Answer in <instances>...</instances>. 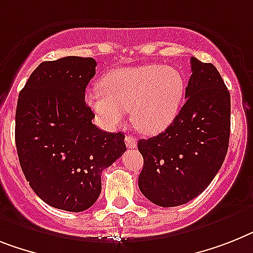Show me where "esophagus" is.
<instances>
[{"instance_id":"esophagus-1","label":"esophagus","mask_w":253,"mask_h":253,"mask_svg":"<svg viewBox=\"0 0 253 253\" xmlns=\"http://www.w3.org/2000/svg\"><path fill=\"white\" fill-rule=\"evenodd\" d=\"M125 143H126L128 149H135V146H137V141H135L133 135H126L125 137Z\"/></svg>"}]
</instances>
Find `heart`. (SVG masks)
<instances>
[{
    "label": "heart",
    "instance_id": "heart-1",
    "mask_svg": "<svg viewBox=\"0 0 253 253\" xmlns=\"http://www.w3.org/2000/svg\"><path fill=\"white\" fill-rule=\"evenodd\" d=\"M101 86L85 99L104 128L122 124L130 110L133 124L146 134L160 133L172 124L185 93L178 71L160 64L119 68L102 79Z\"/></svg>",
    "mask_w": 253,
    "mask_h": 253
}]
</instances>
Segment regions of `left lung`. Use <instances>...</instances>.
<instances>
[{
	"instance_id": "1",
	"label": "left lung",
	"mask_w": 253,
	"mask_h": 253,
	"mask_svg": "<svg viewBox=\"0 0 253 253\" xmlns=\"http://www.w3.org/2000/svg\"><path fill=\"white\" fill-rule=\"evenodd\" d=\"M186 102L166 130L139 139L141 193L160 207H176L208 187L226 156L230 93L212 63L191 58Z\"/></svg>"
}]
</instances>
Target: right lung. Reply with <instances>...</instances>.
I'll return each instance as SVG.
<instances>
[{
    "label": "right lung",
    "instance_id": "obj_1",
    "mask_svg": "<svg viewBox=\"0 0 253 253\" xmlns=\"http://www.w3.org/2000/svg\"><path fill=\"white\" fill-rule=\"evenodd\" d=\"M93 58L42 62L19 93L15 145L29 186L49 206L68 212L90 208L101 176L126 150L124 133L91 123L85 89L95 75Z\"/></svg>",
    "mask_w": 253,
    "mask_h": 253
}]
</instances>
